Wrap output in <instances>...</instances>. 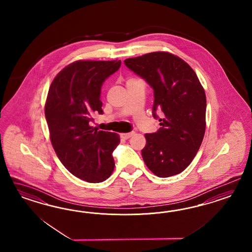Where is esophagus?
I'll use <instances>...</instances> for the list:
<instances>
[{
  "label": "esophagus",
  "instance_id": "obj_1",
  "mask_svg": "<svg viewBox=\"0 0 252 252\" xmlns=\"http://www.w3.org/2000/svg\"><path fill=\"white\" fill-rule=\"evenodd\" d=\"M134 134H135L134 132H131V133H123V134H121L120 137H122L123 139H128V138L132 137Z\"/></svg>",
  "mask_w": 252,
  "mask_h": 252
}]
</instances>
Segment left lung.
<instances>
[{
  "label": "left lung",
  "mask_w": 252,
  "mask_h": 252,
  "mask_svg": "<svg viewBox=\"0 0 252 252\" xmlns=\"http://www.w3.org/2000/svg\"><path fill=\"white\" fill-rule=\"evenodd\" d=\"M153 90L154 118L160 127L146 134L142 158L154 175L176 176L190 164L206 128V95L194 70L178 56L155 52L125 60Z\"/></svg>",
  "instance_id": "8db88e82"
}]
</instances>
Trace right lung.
<instances>
[{
    "mask_svg": "<svg viewBox=\"0 0 252 252\" xmlns=\"http://www.w3.org/2000/svg\"><path fill=\"white\" fill-rule=\"evenodd\" d=\"M121 61L74 62L54 77L45 103V117L54 151L63 166L90 183L105 181L115 169L112 155L118 134L93 129L92 116L102 115L100 89Z\"/></svg>",
    "mask_w": 252,
    "mask_h": 252,
    "instance_id": "1",
    "label": "right lung"
}]
</instances>
